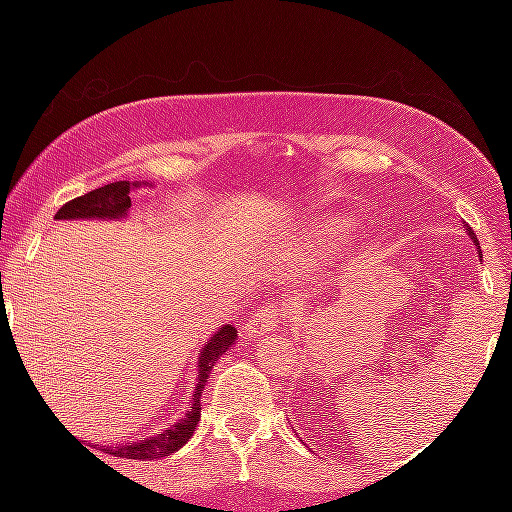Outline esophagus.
Here are the masks:
<instances>
[{
	"label": "esophagus",
	"mask_w": 512,
	"mask_h": 512,
	"mask_svg": "<svg viewBox=\"0 0 512 512\" xmlns=\"http://www.w3.org/2000/svg\"><path fill=\"white\" fill-rule=\"evenodd\" d=\"M279 317L281 310L276 308V305H264V308L252 313L248 325H245V334H248V337H267V334H272L276 330Z\"/></svg>",
	"instance_id": "1"
}]
</instances>
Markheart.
I'll return each mask as SVG.
<instances>
[{"label": "heart", "instance_id": "1", "mask_svg": "<svg viewBox=\"0 0 512 512\" xmlns=\"http://www.w3.org/2000/svg\"><path fill=\"white\" fill-rule=\"evenodd\" d=\"M349 223L330 219L322 221L317 226L305 231L296 243L291 245V260L293 262H315L325 260V257L337 255L342 250V245L349 238Z\"/></svg>", "mask_w": 512, "mask_h": 512}]
</instances>
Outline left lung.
Segmentation results:
<instances>
[{"instance_id":"1","label":"left lung","mask_w":512,"mask_h":512,"mask_svg":"<svg viewBox=\"0 0 512 512\" xmlns=\"http://www.w3.org/2000/svg\"><path fill=\"white\" fill-rule=\"evenodd\" d=\"M469 236H472L474 243H477V236H474V233H472V228H469ZM477 248H479V245H477Z\"/></svg>"}]
</instances>
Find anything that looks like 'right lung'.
<instances>
[{
  "label": "right lung",
  "mask_w": 512,
  "mask_h": 512,
  "mask_svg": "<svg viewBox=\"0 0 512 512\" xmlns=\"http://www.w3.org/2000/svg\"><path fill=\"white\" fill-rule=\"evenodd\" d=\"M149 185V182H144ZM139 187V182H110V185L98 187V190L88 192L84 197H76L72 202H67L64 207L57 211L55 219H125L129 207H132V199H129V192ZM238 330L233 325H223L209 337V342L204 344V349L199 351V363H197V387L192 392V402L187 414L182 416L178 424L166 428L158 436L144 438V440H129V443H120L115 448H105L110 455L115 457H127V460H158V457L173 455L175 450H180L182 445L190 440L192 433H195V426L199 421V411H202V390L207 385L211 368L219 361V356L226 354L231 349L233 342H236Z\"/></svg>",
  "instance_id": "obj_1"
}]
</instances>
